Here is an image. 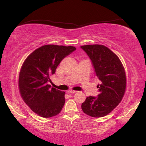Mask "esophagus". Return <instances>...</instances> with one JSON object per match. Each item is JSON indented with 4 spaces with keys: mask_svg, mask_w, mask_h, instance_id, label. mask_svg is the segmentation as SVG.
<instances>
[{
    "mask_svg": "<svg viewBox=\"0 0 146 146\" xmlns=\"http://www.w3.org/2000/svg\"><path fill=\"white\" fill-rule=\"evenodd\" d=\"M67 92H68V93H71V94H74V93H76V92H77V91H76V90H68V91H67Z\"/></svg>",
    "mask_w": 146,
    "mask_h": 146,
    "instance_id": "obj_1",
    "label": "esophagus"
}]
</instances>
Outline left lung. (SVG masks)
I'll return each instance as SVG.
<instances>
[{
    "label": "left lung",
    "instance_id": "left-lung-1",
    "mask_svg": "<svg viewBox=\"0 0 146 146\" xmlns=\"http://www.w3.org/2000/svg\"><path fill=\"white\" fill-rule=\"evenodd\" d=\"M81 48L91 60L98 84L97 97H87L82 104L86 114L94 117L105 116L120 102L126 87V78L122 64L117 55L103 45L82 46Z\"/></svg>",
    "mask_w": 146,
    "mask_h": 146
}]
</instances>
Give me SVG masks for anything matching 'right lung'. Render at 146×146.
Listing matches in <instances>:
<instances>
[{"mask_svg":"<svg viewBox=\"0 0 146 146\" xmlns=\"http://www.w3.org/2000/svg\"><path fill=\"white\" fill-rule=\"evenodd\" d=\"M76 48L48 44L35 50L27 58L19 74V86L23 100L34 112L50 117L60 112L65 92L48 84L60 62Z\"/></svg>","mask_w":146,"mask_h":146,"instance_id":"obj_1","label":"right lung"}]
</instances>
